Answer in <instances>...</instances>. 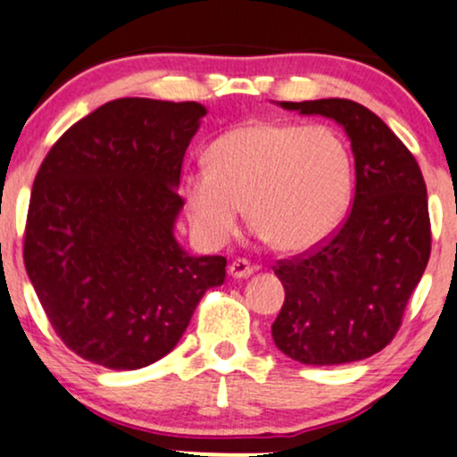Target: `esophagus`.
I'll list each match as a JSON object with an SVG mask.
<instances>
[{"mask_svg":"<svg viewBox=\"0 0 457 457\" xmlns=\"http://www.w3.org/2000/svg\"><path fill=\"white\" fill-rule=\"evenodd\" d=\"M253 271H255V265L248 262V259H234L232 265H229V274L234 278H248Z\"/></svg>","mask_w":457,"mask_h":457,"instance_id":"34e87169","label":"esophagus"}]
</instances>
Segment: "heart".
I'll use <instances>...</instances> for the list:
<instances>
[{
    "label": "heart",
    "instance_id": "b5f03b06",
    "mask_svg": "<svg viewBox=\"0 0 457 457\" xmlns=\"http://www.w3.org/2000/svg\"><path fill=\"white\" fill-rule=\"evenodd\" d=\"M350 192V149L320 124H240L211 143L206 169L183 177L187 219L211 246L232 238L245 204L248 221L278 251H310L342 223Z\"/></svg>",
    "mask_w": 457,
    "mask_h": 457
}]
</instances>
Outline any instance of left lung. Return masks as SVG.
I'll return each instance as SVG.
<instances>
[{
	"instance_id": "obj_1",
	"label": "left lung",
	"mask_w": 457,
	"mask_h": 457,
	"mask_svg": "<svg viewBox=\"0 0 457 457\" xmlns=\"http://www.w3.org/2000/svg\"><path fill=\"white\" fill-rule=\"evenodd\" d=\"M342 124L356 187L344 223L319 246L280 259L285 303L271 325L278 350L303 365L362 361L384 350L430 259L428 195L413 154L361 103H280Z\"/></svg>"
}]
</instances>
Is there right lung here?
Here are the masks:
<instances>
[{
	"label": "right lung",
	"instance_id": "right-lung-1",
	"mask_svg": "<svg viewBox=\"0 0 457 457\" xmlns=\"http://www.w3.org/2000/svg\"><path fill=\"white\" fill-rule=\"evenodd\" d=\"M200 103L115 99L50 147L29 200L22 257L61 342L132 371L175 348L228 259L189 257L172 228Z\"/></svg>",
	"mask_w": 457,
	"mask_h": 457
}]
</instances>
